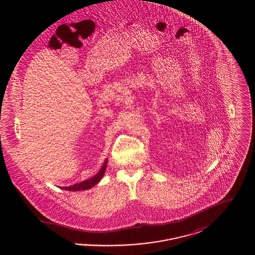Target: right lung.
<instances>
[{
  "instance_id": "1",
  "label": "right lung",
  "mask_w": 255,
  "mask_h": 255,
  "mask_svg": "<svg viewBox=\"0 0 255 255\" xmlns=\"http://www.w3.org/2000/svg\"><path fill=\"white\" fill-rule=\"evenodd\" d=\"M107 161L108 159L106 158L102 167L99 170V172L96 174L93 178L84 181V182H79V183H75L71 186H66V187H61L62 189L68 190V191H80V190H87L92 188L93 186H95L98 182H100V180L103 178L105 171H106V167H107Z\"/></svg>"
}]
</instances>
